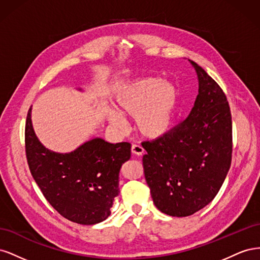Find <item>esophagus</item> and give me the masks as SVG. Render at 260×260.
<instances>
[{
  "instance_id": "esophagus-1",
  "label": "esophagus",
  "mask_w": 260,
  "mask_h": 260,
  "mask_svg": "<svg viewBox=\"0 0 260 260\" xmlns=\"http://www.w3.org/2000/svg\"><path fill=\"white\" fill-rule=\"evenodd\" d=\"M131 149H132V153L138 155V156H141V155L144 154V148H143L142 146H141V145L133 144L132 147H131Z\"/></svg>"
}]
</instances>
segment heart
<instances>
[{"label": "heart", "instance_id": "1", "mask_svg": "<svg viewBox=\"0 0 260 260\" xmlns=\"http://www.w3.org/2000/svg\"><path fill=\"white\" fill-rule=\"evenodd\" d=\"M179 91L159 78H146L125 84L114 98V106L106 111L108 122L118 130H125L123 117L136 118V125L143 137L156 140L166 136L174 123Z\"/></svg>", "mask_w": 260, "mask_h": 260}]
</instances>
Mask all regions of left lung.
Segmentation results:
<instances>
[{
    "mask_svg": "<svg viewBox=\"0 0 260 260\" xmlns=\"http://www.w3.org/2000/svg\"><path fill=\"white\" fill-rule=\"evenodd\" d=\"M199 94L185 119L166 136L142 144L146 183L155 206L172 217H186L215 199L231 166L232 120L218 83L188 59Z\"/></svg>",
    "mask_w": 260,
    "mask_h": 260,
    "instance_id": "1",
    "label": "left lung"
}]
</instances>
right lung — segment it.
<instances>
[{
    "label": "right lung",
    "mask_w": 260,
    "mask_h": 260,
    "mask_svg": "<svg viewBox=\"0 0 260 260\" xmlns=\"http://www.w3.org/2000/svg\"><path fill=\"white\" fill-rule=\"evenodd\" d=\"M31 109L26 121V155L44 198L73 222L90 225L104 221L119 194V172L130 159L131 144L92 138L73 152L51 151L36 135Z\"/></svg>",
    "instance_id": "obj_1"
}]
</instances>
